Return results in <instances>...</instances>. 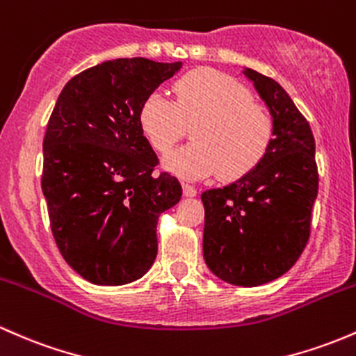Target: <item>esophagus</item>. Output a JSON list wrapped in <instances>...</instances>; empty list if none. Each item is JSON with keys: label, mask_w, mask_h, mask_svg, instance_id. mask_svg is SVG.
Instances as JSON below:
<instances>
[{"label": "esophagus", "mask_w": 356, "mask_h": 356, "mask_svg": "<svg viewBox=\"0 0 356 356\" xmlns=\"http://www.w3.org/2000/svg\"><path fill=\"white\" fill-rule=\"evenodd\" d=\"M183 195H185V197H195V195H197V188L188 185V183H183Z\"/></svg>", "instance_id": "esophagus-1"}]
</instances>
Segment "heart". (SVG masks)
Masks as SVG:
<instances>
[{"label": "heart", "instance_id": "1", "mask_svg": "<svg viewBox=\"0 0 356 356\" xmlns=\"http://www.w3.org/2000/svg\"><path fill=\"white\" fill-rule=\"evenodd\" d=\"M175 102L159 91L140 103L137 122L147 143L166 154L193 127V144L171 152L164 168L185 179L244 177L268 154L275 137L270 110L251 91L213 70L186 72L173 86Z\"/></svg>", "mask_w": 356, "mask_h": 356}]
</instances>
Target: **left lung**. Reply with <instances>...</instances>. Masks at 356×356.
I'll return each mask as SVG.
<instances>
[{
  "mask_svg": "<svg viewBox=\"0 0 356 356\" xmlns=\"http://www.w3.org/2000/svg\"><path fill=\"white\" fill-rule=\"evenodd\" d=\"M243 74L273 115L275 137L254 170L202 193L204 259L225 284L258 286L292 268L307 244L317 197L316 144L284 88L250 67Z\"/></svg>",
  "mask_w": 356,
  "mask_h": 356,
  "instance_id": "8db88e82",
  "label": "left lung"
}]
</instances>
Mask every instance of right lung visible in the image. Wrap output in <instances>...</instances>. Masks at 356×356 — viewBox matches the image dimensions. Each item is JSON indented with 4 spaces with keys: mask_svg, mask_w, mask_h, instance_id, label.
I'll list each match as a JSON object with an SVG mask.
<instances>
[{
    "mask_svg": "<svg viewBox=\"0 0 356 356\" xmlns=\"http://www.w3.org/2000/svg\"><path fill=\"white\" fill-rule=\"evenodd\" d=\"M183 63L105 60L70 79L44 137L42 192L67 265L95 285H125L158 254V219L181 185L154 175L158 156L137 122L140 103Z\"/></svg>",
    "mask_w": 356,
    "mask_h": 356,
    "instance_id": "add662e5",
    "label": "right lung"
}]
</instances>
